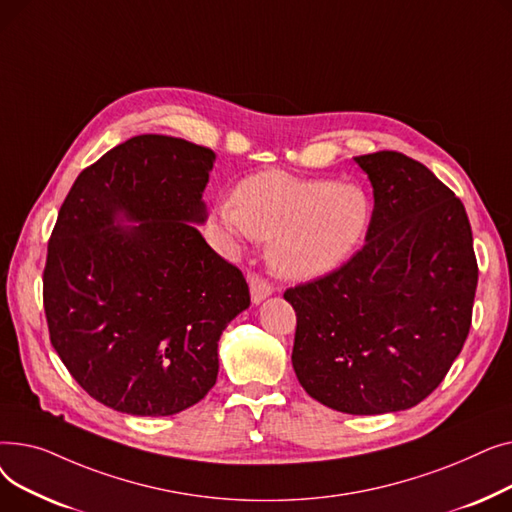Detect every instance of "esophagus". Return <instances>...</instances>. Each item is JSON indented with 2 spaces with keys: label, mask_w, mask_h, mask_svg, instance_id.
I'll return each mask as SVG.
<instances>
[{
  "label": "esophagus",
  "mask_w": 512,
  "mask_h": 512,
  "mask_svg": "<svg viewBox=\"0 0 512 512\" xmlns=\"http://www.w3.org/2000/svg\"><path fill=\"white\" fill-rule=\"evenodd\" d=\"M249 286H251V301L255 305H259L263 299H267L272 294V286L267 280H263L261 276L257 274H251L249 276Z\"/></svg>",
  "instance_id": "1"
}]
</instances>
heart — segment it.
<instances>
[{"instance_id":"obj_1","label":"heart","mask_w":512,"mask_h":512,"mask_svg":"<svg viewBox=\"0 0 512 512\" xmlns=\"http://www.w3.org/2000/svg\"><path fill=\"white\" fill-rule=\"evenodd\" d=\"M218 218L240 238L272 240L274 270L309 282L353 255L367 232L371 203L357 184L270 170L242 182L236 201L218 205Z\"/></svg>"}]
</instances>
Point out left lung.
<instances>
[{
    "instance_id": "1",
    "label": "left lung",
    "mask_w": 512,
    "mask_h": 512,
    "mask_svg": "<svg viewBox=\"0 0 512 512\" xmlns=\"http://www.w3.org/2000/svg\"><path fill=\"white\" fill-rule=\"evenodd\" d=\"M373 186L365 245L284 292L297 311L292 367L305 392L351 415L411 409L467 340L477 259L465 205L398 151L355 157Z\"/></svg>"
}]
</instances>
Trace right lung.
Wrapping results in <instances>:
<instances>
[{
  "instance_id": "right-lung-1",
  "label": "right lung",
  "mask_w": 512,
  "mask_h": 512,
  "mask_svg": "<svg viewBox=\"0 0 512 512\" xmlns=\"http://www.w3.org/2000/svg\"><path fill=\"white\" fill-rule=\"evenodd\" d=\"M213 161L207 147L141 134L80 172L60 207L43 270L49 340L114 411L193 407L218 380L222 332L251 305L245 276L195 226Z\"/></svg>"
}]
</instances>
